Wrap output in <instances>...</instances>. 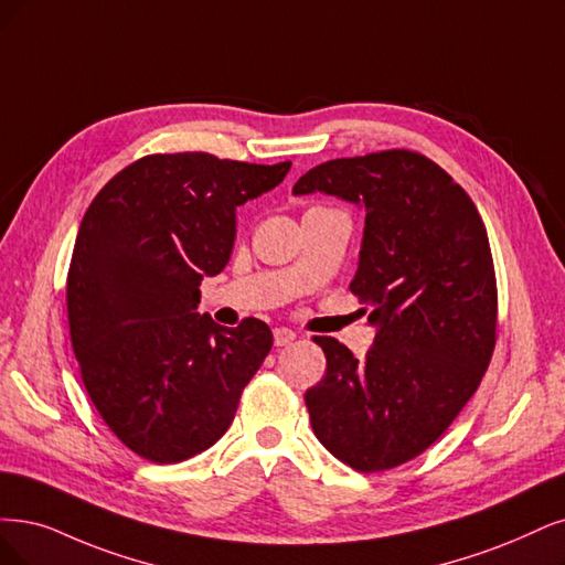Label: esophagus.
<instances>
[{
	"label": "esophagus",
	"instance_id": "esophagus-1",
	"mask_svg": "<svg viewBox=\"0 0 565 565\" xmlns=\"http://www.w3.org/2000/svg\"><path fill=\"white\" fill-rule=\"evenodd\" d=\"M296 340V332L290 328H275V344L286 347Z\"/></svg>",
	"mask_w": 565,
	"mask_h": 565
}]
</instances>
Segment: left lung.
Here are the masks:
<instances>
[{
  "label": "left lung",
  "instance_id": "8db88e82",
  "mask_svg": "<svg viewBox=\"0 0 565 565\" xmlns=\"http://www.w3.org/2000/svg\"><path fill=\"white\" fill-rule=\"evenodd\" d=\"M365 209L349 284L377 328L365 359L315 338L326 377L305 393L311 428L342 463L380 472L412 461L472 398L495 344V275L468 193L422 153L328 160L294 185Z\"/></svg>",
  "mask_w": 565,
  "mask_h": 565
}]
</instances>
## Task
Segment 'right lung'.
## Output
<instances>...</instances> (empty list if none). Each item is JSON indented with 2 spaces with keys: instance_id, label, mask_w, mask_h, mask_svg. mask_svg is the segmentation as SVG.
Here are the masks:
<instances>
[{
  "instance_id": "obj_1",
  "label": "right lung",
  "mask_w": 565,
  "mask_h": 565,
  "mask_svg": "<svg viewBox=\"0 0 565 565\" xmlns=\"http://www.w3.org/2000/svg\"><path fill=\"white\" fill-rule=\"evenodd\" d=\"M288 170L146 156L81 221L67 277L72 347L104 424L146 461L179 463L221 440L271 349L267 323L223 328L198 302L202 279L233 254L237 206Z\"/></svg>"
}]
</instances>
